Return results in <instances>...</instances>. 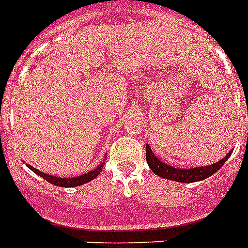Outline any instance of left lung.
I'll list each match as a JSON object with an SVG mask.
<instances>
[{"mask_svg": "<svg viewBox=\"0 0 248 248\" xmlns=\"http://www.w3.org/2000/svg\"><path fill=\"white\" fill-rule=\"evenodd\" d=\"M232 152H227V155L219 161H216L209 166L192 167V168H177V167L170 166L166 161L160 160L159 157L154 154L151 147L146 144V159H147L148 167L155 175L160 176L167 180L177 181V183H196V181L205 180L209 176L214 175L217 170H221V167L225 164L232 155Z\"/></svg>", "mask_w": 248, "mask_h": 248, "instance_id": "left-lung-1", "label": "left lung"}]
</instances>
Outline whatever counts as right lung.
I'll return each mask as SVG.
<instances>
[{"label": "right lung", "instance_id": "add662e5", "mask_svg": "<svg viewBox=\"0 0 248 248\" xmlns=\"http://www.w3.org/2000/svg\"><path fill=\"white\" fill-rule=\"evenodd\" d=\"M105 160V159H104ZM105 164V161H102L100 166H97V168L89 170L88 173H84L81 176H73V177H60V176H52L47 175L45 172H40L36 168H34L30 164H26L29 168H30L34 173H36L40 177H43L46 181H48L51 184L56 185V186H63V188H73V186H80V185H84L89 183V181L94 180L97 176L100 175V172L102 170V167Z\"/></svg>", "mask_w": 248, "mask_h": 248}]
</instances>
